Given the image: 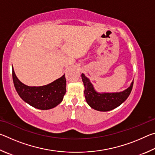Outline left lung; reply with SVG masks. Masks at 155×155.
I'll return each instance as SVG.
<instances>
[{
    "mask_svg": "<svg viewBox=\"0 0 155 155\" xmlns=\"http://www.w3.org/2000/svg\"><path fill=\"white\" fill-rule=\"evenodd\" d=\"M85 86V97L87 104L91 108L100 111H108L120 106L130 95L133 81L130 87L122 92L99 94L94 90L93 85L85 74H81Z\"/></svg>",
    "mask_w": 155,
    "mask_h": 155,
    "instance_id": "8db88e82",
    "label": "left lung"
}]
</instances>
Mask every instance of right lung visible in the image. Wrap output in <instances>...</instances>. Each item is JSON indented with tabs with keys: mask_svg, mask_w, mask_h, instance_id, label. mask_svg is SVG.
I'll list each match as a JSON object with an SVG mask.
<instances>
[{
	"mask_svg": "<svg viewBox=\"0 0 155 155\" xmlns=\"http://www.w3.org/2000/svg\"><path fill=\"white\" fill-rule=\"evenodd\" d=\"M13 81L18 95L23 101L35 108L46 110L54 108L62 101L65 94V75L48 85L29 87L21 83L12 68Z\"/></svg>",
	"mask_w": 155,
	"mask_h": 155,
	"instance_id": "1",
	"label": "right lung"
}]
</instances>
